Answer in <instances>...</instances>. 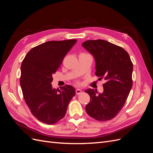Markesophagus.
<instances>
[{"label": "esophagus", "instance_id": "esophagus-1", "mask_svg": "<svg viewBox=\"0 0 153 153\" xmlns=\"http://www.w3.org/2000/svg\"><path fill=\"white\" fill-rule=\"evenodd\" d=\"M82 92V91L81 89H76V94L77 95L81 94Z\"/></svg>", "mask_w": 153, "mask_h": 153}]
</instances>
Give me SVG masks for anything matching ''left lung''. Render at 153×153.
<instances>
[{
  "mask_svg": "<svg viewBox=\"0 0 153 153\" xmlns=\"http://www.w3.org/2000/svg\"><path fill=\"white\" fill-rule=\"evenodd\" d=\"M82 46L94 57L96 75L106 80L102 93L85 90L91 98L86 112L98 121H108L121 111L130 92L133 63L126 50L107 41L88 40Z\"/></svg>",
  "mask_w": 153,
  "mask_h": 153,
  "instance_id": "obj_1",
  "label": "left lung"
}]
</instances>
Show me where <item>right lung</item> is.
Segmentation results:
<instances>
[{
	"instance_id": "1",
	"label": "right lung",
	"mask_w": 153,
	"mask_h": 153,
	"mask_svg": "<svg viewBox=\"0 0 153 153\" xmlns=\"http://www.w3.org/2000/svg\"><path fill=\"white\" fill-rule=\"evenodd\" d=\"M76 39L50 41L32 48L21 65L20 85L26 104L39 121L52 124L64 117L75 95L73 86L53 89L52 75Z\"/></svg>"
}]
</instances>
